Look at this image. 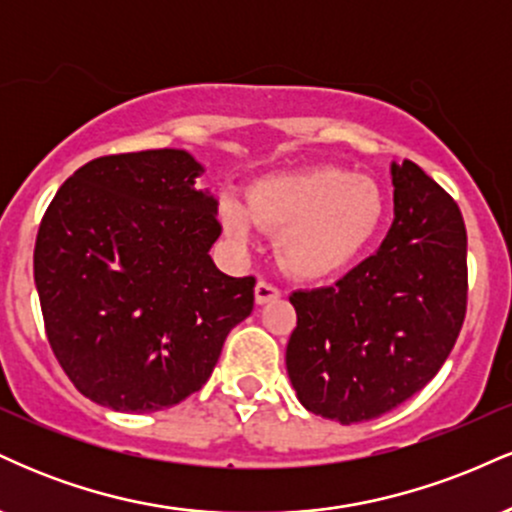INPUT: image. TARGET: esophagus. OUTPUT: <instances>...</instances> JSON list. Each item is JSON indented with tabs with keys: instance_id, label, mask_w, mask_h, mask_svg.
<instances>
[{
	"instance_id": "1",
	"label": "esophagus",
	"mask_w": 512,
	"mask_h": 512,
	"mask_svg": "<svg viewBox=\"0 0 512 512\" xmlns=\"http://www.w3.org/2000/svg\"><path fill=\"white\" fill-rule=\"evenodd\" d=\"M281 296V291L276 289V286L267 284V281H257L255 286V303L257 305H264V303H272L276 298Z\"/></svg>"
}]
</instances>
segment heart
Returning a JSON list of instances; mask_svg holds the SVG:
<instances>
[{"instance_id":"b5f03b06","label":"heart","mask_w":512,"mask_h":512,"mask_svg":"<svg viewBox=\"0 0 512 512\" xmlns=\"http://www.w3.org/2000/svg\"><path fill=\"white\" fill-rule=\"evenodd\" d=\"M385 216L378 180L334 166L264 175L252 182L248 204L238 197L219 204L223 233L238 250L255 245L260 226L279 231V262L310 281L349 269L375 243Z\"/></svg>"}]
</instances>
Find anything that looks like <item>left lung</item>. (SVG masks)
Listing matches in <instances>:
<instances>
[{"instance_id": "left-lung-1", "label": "left lung", "mask_w": 512, "mask_h": 512, "mask_svg": "<svg viewBox=\"0 0 512 512\" xmlns=\"http://www.w3.org/2000/svg\"><path fill=\"white\" fill-rule=\"evenodd\" d=\"M395 221L375 255L334 286L296 291L286 370L322 419H378L424 387L467 313V231L457 204L416 163H392Z\"/></svg>"}]
</instances>
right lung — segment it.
<instances>
[{
  "mask_svg": "<svg viewBox=\"0 0 512 512\" xmlns=\"http://www.w3.org/2000/svg\"><path fill=\"white\" fill-rule=\"evenodd\" d=\"M182 149L101 156L57 190L33 252L45 332L76 390L161 411L202 390L255 279L216 269L219 202Z\"/></svg>",
  "mask_w": 512,
  "mask_h": 512,
  "instance_id": "add662e5",
  "label": "right lung"
}]
</instances>
